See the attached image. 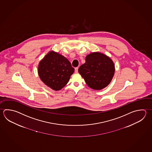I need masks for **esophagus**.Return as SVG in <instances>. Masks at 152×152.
I'll return each instance as SVG.
<instances>
[{"label": "esophagus", "mask_w": 152, "mask_h": 152, "mask_svg": "<svg viewBox=\"0 0 152 152\" xmlns=\"http://www.w3.org/2000/svg\"><path fill=\"white\" fill-rule=\"evenodd\" d=\"M78 69V67H76V68H75V72L76 73H77Z\"/></svg>", "instance_id": "34e87169"}]
</instances>
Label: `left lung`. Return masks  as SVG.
Returning <instances> with one entry per match:
<instances>
[{
  "instance_id": "8db88e82",
  "label": "left lung",
  "mask_w": 152,
  "mask_h": 152,
  "mask_svg": "<svg viewBox=\"0 0 152 152\" xmlns=\"http://www.w3.org/2000/svg\"><path fill=\"white\" fill-rule=\"evenodd\" d=\"M78 72L89 87L100 90L111 82L115 74V64L106 55L93 52L86 57V62L80 66Z\"/></svg>"
}]
</instances>
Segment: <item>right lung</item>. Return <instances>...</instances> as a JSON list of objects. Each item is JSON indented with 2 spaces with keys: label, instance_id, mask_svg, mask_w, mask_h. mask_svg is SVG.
I'll return each instance as SVG.
<instances>
[{
  "label": "right lung",
  "instance_id": "obj_1",
  "mask_svg": "<svg viewBox=\"0 0 152 152\" xmlns=\"http://www.w3.org/2000/svg\"><path fill=\"white\" fill-rule=\"evenodd\" d=\"M37 72L41 80L47 86L58 91L68 83L74 68L66 57L51 50L40 61Z\"/></svg>",
  "mask_w": 152,
  "mask_h": 152
}]
</instances>
